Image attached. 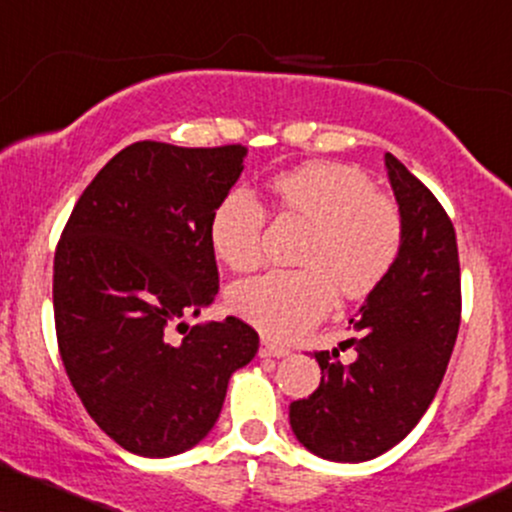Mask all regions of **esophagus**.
<instances>
[{"mask_svg":"<svg viewBox=\"0 0 512 512\" xmlns=\"http://www.w3.org/2000/svg\"><path fill=\"white\" fill-rule=\"evenodd\" d=\"M286 355H288V348L276 346V343L267 341V338H262V343H260V357H286Z\"/></svg>","mask_w":512,"mask_h":512,"instance_id":"esophagus-1","label":"esophagus"}]
</instances>
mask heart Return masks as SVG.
<instances>
[{"label":"heart","instance_id":"obj_1","mask_svg":"<svg viewBox=\"0 0 512 512\" xmlns=\"http://www.w3.org/2000/svg\"><path fill=\"white\" fill-rule=\"evenodd\" d=\"M276 209L307 224L300 269H276L233 283L229 307L274 338L317 324L334 293L360 298L389 274L403 243V221L372 178L346 164H310L272 181ZM264 207L248 188H233L209 214V245L231 269L260 260Z\"/></svg>","mask_w":512,"mask_h":512}]
</instances>
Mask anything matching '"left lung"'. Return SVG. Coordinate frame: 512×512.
<instances>
[{
	"label": "left lung",
	"mask_w": 512,
	"mask_h": 512,
	"mask_svg": "<svg viewBox=\"0 0 512 512\" xmlns=\"http://www.w3.org/2000/svg\"><path fill=\"white\" fill-rule=\"evenodd\" d=\"M403 221L389 274L357 310L350 365L338 350L315 353L322 381L291 403V429L310 453L365 463L412 432L439 391L460 326L458 243L448 214L424 183L386 152ZM343 348V346H338Z\"/></svg>",
	"instance_id": "left-lung-1"
}]
</instances>
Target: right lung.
Here are the masks:
<instances>
[{
  "label": "right lung",
  "instance_id": "right-lung-1",
  "mask_svg": "<svg viewBox=\"0 0 512 512\" xmlns=\"http://www.w3.org/2000/svg\"><path fill=\"white\" fill-rule=\"evenodd\" d=\"M245 155L243 145H128L92 178L61 233V362L97 427L143 458L186 453L205 439L233 372L260 348L236 317L186 322L219 291L209 214L236 186Z\"/></svg>",
  "mask_w": 512,
  "mask_h": 512
}]
</instances>
